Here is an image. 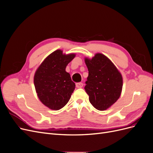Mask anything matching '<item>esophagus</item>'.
<instances>
[{"label": "esophagus", "instance_id": "1", "mask_svg": "<svg viewBox=\"0 0 153 153\" xmlns=\"http://www.w3.org/2000/svg\"><path fill=\"white\" fill-rule=\"evenodd\" d=\"M76 87L77 88H82L83 87V84L82 82H78L76 84Z\"/></svg>", "mask_w": 153, "mask_h": 153}]
</instances>
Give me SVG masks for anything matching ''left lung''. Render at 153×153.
<instances>
[{
	"label": "left lung",
	"mask_w": 153,
	"mask_h": 153,
	"mask_svg": "<svg viewBox=\"0 0 153 153\" xmlns=\"http://www.w3.org/2000/svg\"><path fill=\"white\" fill-rule=\"evenodd\" d=\"M89 71L84 89L95 108L105 110L116 102L121 96L123 77L110 60L101 53L85 59Z\"/></svg>",
	"instance_id": "left-lung-1"
}]
</instances>
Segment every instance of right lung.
<instances>
[{
    "label": "right lung",
    "instance_id": "right-lung-1",
    "mask_svg": "<svg viewBox=\"0 0 153 153\" xmlns=\"http://www.w3.org/2000/svg\"><path fill=\"white\" fill-rule=\"evenodd\" d=\"M75 54H63L57 50L46 58L37 69L34 78L35 89L40 101L52 110L65 106L75 89L66 68Z\"/></svg>",
    "mask_w": 153,
    "mask_h": 153
}]
</instances>
